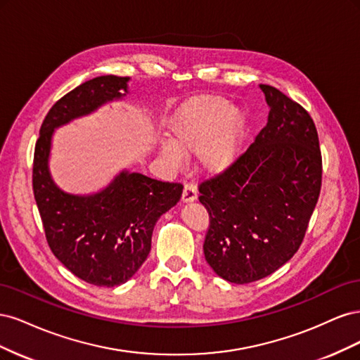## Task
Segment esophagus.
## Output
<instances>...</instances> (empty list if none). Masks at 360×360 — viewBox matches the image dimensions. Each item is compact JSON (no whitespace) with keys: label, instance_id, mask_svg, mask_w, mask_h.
I'll list each match as a JSON object with an SVG mask.
<instances>
[{"label":"esophagus","instance_id":"obj_1","mask_svg":"<svg viewBox=\"0 0 360 360\" xmlns=\"http://www.w3.org/2000/svg\"><path fill=\"white\" fill-rule=\"evenodd\" d=\"M197 195H198V192H197V186H195V184H193L192 181L184 183L183 197H181L184 202H191V201H193V200H197Z\"/></svg>","mask_w":360,"mask_h":360}]
</instances>
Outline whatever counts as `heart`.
I'll return each instance as SVG.
<instances>
[{"mask_svg": "<svg viewBox=\"0 0 360 360\" xmlns=\"http://www.w3.org/2000/svg\"><path fill=\"white\" fill-rule=\"evenodd\" d=\"M245 115L231 110L228 101L205 96L183 106L169 126V141H163L160 151L174 165L183 156L200 153L202 167L219 171L236 159L245 134Z\"/></svg>", "mask_w": 360, "mask_h": 360, "instance_id": "b5f03b06", "label": "heart"}]
</instances>
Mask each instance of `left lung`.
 Returning <instances> with one entry per match:
<instances>
[{
    "label": "left lung",
    "mask_w": 360,
    "mask_h": 360,
    "mask_svg": "<svg viewBox=\"0 0 360 360\" xmlns=\"http://www.w3.org/2000/svg\"><path fill=\"white\" fill-rule=\"evenodd\" d=\"M259 89L270 108L267 124L230 167L198 186L210 219L205 261L234 284L263 279L297 252L321 189L311 115L275 86Z\"/></svg>",
    "instance_id": "obj_1"
}]
</instances>
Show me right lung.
<instances>
[{"mask_svg": "<svg viewBox=\"0 0 360 360\" xmlns=\"http://www.w3.org/2000/svg\"><path fill=\"white\" fill-rule=\"evenodd\" d=\"M127 81V76H97L63 96L43 120L32 162V191L52 254L75 276L97 287L124 284L136 274L151 249L158 219L183 192L181 183L127 171L86 197L63 192L52 181L48 159L53 129L122 99Z\"/></svg>", "mask_w": 360, "mask_h": 360, "instance_id": "add662e5", "label": "right lung"}]
</instances>
